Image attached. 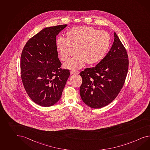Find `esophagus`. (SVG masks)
<instances>
[{
    "label": "esophagus",
    "instance_id": "obj_1",
    "mask_svg": "<svg viewBox=\"0 0 150 150\" xmlns=\"http://www.w3.org/2000/svg\"><path fill=\"white\" fill-rule=\"evenodd\" d=\"M79 74V71H72L71 72V74Z\"/></svg>",
    "mask_w": 150,
    "mask_h": 150
}]
</instances>
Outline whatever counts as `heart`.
<instances>
[{
	"label": "heart",
	"instance_id": "heart-1",
	"mask_svg": "<svg viewBox=\"0 0 150 150\" xmlns=\"http://www.w3.org/2000/svg\"><path fill=\"white\" fill-rule=\"evenodd\" d=\"M110 45V37L107 31L88 26L73 27L67 31V38L59 36L56 40V47L62 61L68 59L72 47L77 46V55L64 65L65 69L73 71L81 69L86 62L94 64L101 61Z\"/></svg>",
	"mask_w": 150,
	"mask_h": 150
}]
</instances>
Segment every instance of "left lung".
I'll return each instance as SVG.
<instances>
[{
	"instance_id": "1",
	"label": "left lung",
	"mask_w": 150,
	"mask_h": 150,
	"mask_svg": "<svg viewBox=\"0 0 150 150\" xmlns=\"http://www.w3.org/2000/svg\"><path fill=\"white\" fill-rule=\"evenodd\" d=\"M105 57L92 68L82 71L80 95L90 107L100 108L110 103L122 88L128 70L127 51L115 33Z\"/></svg>"
}]
</instances>
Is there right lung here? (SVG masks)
<instances>
[{
	"instance_id": "right-lung-1",
	"label": "right lung",
	"mask_w": 150,
	"mask_h": 150,
	"mask_svg": "<svg viewBox=\"0 0 150 150\" xmlns=\"http://www.w3.org/2000/svg\"><path fill=\"white\" fill-rule=\"evenodd\" d=\"M67 24L48 27L29 39L21 57V73L24 88L35 103L50 107L60 99L69 76L61 69L56 36Z\"/></svg>"
}]
</instances>
